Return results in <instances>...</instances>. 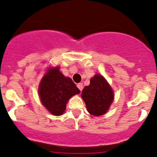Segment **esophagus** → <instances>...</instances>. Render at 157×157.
<instances>
[{"mask_svg": "<svg viewBox=\"0 0 157 157\" xmlns=\"http://www.w3.org/2000/svg\"><path fill=\"white\" fill-rule=\"evenodd\" d=\"M77 88H79V90H80V91H82V88H83V86H82V83H78L77 84Z\"/></svg>", "mask_w": 157, "mask_h": 157, "instance_id": "obj_1", "label": "esophagus"}]
</instances>
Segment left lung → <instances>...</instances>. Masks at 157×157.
<instances>
[{
	"label": "left lung",
	"instance_id": "1",
	"mask_svg": "<svg viewBox=\"0 0 157 157\" xmlns=\"http://www.w3.org/2000/svg\"><path fill=\"white\" fill-rule=\"evenodd\" d=\"M113 92L105 79L96 75L82 91V98L90 114L95 116L107 113L113 100Z\"/></svg>",
	"mask_w": 157,
	"mask_h": 157
}]
</instances>
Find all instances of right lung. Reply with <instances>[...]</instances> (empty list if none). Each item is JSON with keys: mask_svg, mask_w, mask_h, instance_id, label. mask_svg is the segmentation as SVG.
Listing matches in <instances>:
<instances>
[{"mask_svg": "<svg viewBox=\"0 0 157 157\" xmlns=\"http://www.w3.org/2000/svg\"><path fill=\"white\" fill-rule=\"evenodd\" d=\"M80 92L73 81L64 77L58 67L48 71L39 88L41 103L54 116L63 114L69 98Z\"/></svg>", "mask_w": 157, "mask_h": 157, "instance_id": "1", "label": "right lung"}]
</instances>
